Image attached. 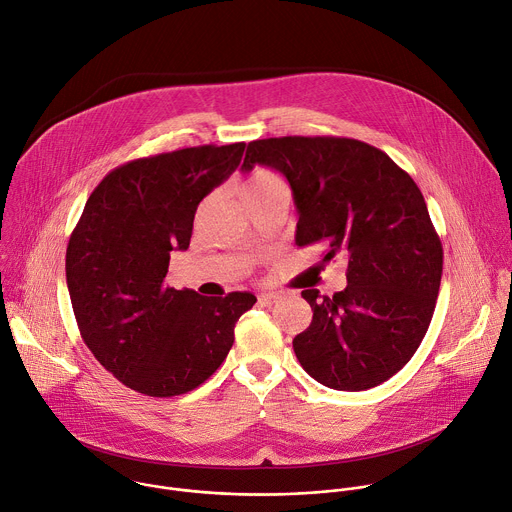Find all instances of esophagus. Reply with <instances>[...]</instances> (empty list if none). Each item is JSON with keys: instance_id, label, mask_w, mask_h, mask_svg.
Wrapping results in <instances>:
<instances>
[{"instance_id": "esophagus-1", "label": "esophagus", "mask_w": 512, "mask_h": 512, "mask_svg": "<svg viewBox=\"0 0 512 512\" xmlns=\"http://www.w3.org/2000/svg\"><path fill=\"white\" fill-rule=\"evenodd\" d=\"M281 300V296L279 294H273V291H271V294H261L259 296V304L261 306H271V304H277Z\"/></svg>"}]
</instances>
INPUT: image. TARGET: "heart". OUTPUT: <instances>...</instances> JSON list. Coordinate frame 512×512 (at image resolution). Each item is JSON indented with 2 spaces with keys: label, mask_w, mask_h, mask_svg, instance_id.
Here are the masks:
<instances>
[{
  "label": "heart",
  "mask_w": 512,
  "mask_h": 512,
  "mask_svg": "<svg viewBox=\"0 0 512 512\" xmlns=\"http://www.w3.org/2000/svg\"><path fill=\"white\" fill-rule=\"evenodd\" d=\"M285 190L281 178L271 170H255L241 186H239V198H255L265 196L271 192Z\"/></svg>",
  "instance_id": "1"
}]
</instances>
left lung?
I'll use <instances>...</instances> for the list:
<instances>
[{
  "instance_id": "obj_1",
  "label": "left lung",
  "mask_w": 512,
  "mask_h": 512,
  "mask_svg": "<svg viewBox=\"0 0 512 512\" xmlns=\"http://www.w3.org/2000/svg\"><path fill=\"white\" fill-rule=\"evenodd\" d=\"M257 164L289 182L296 245L322 241L324 259H348V285L332 298L302 291L314 312L294 338L304 371L336 391L385 383L419 348L442 281V241L421 190L385 152L348 137L257 139L241 170Z\"/></svg>"
}]
</instances>
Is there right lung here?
<instances>
[{
	"label": "right lung",
	"instance_id": "right-lung-1",
	"mask_svg": "<svg viewBox=\"0 0 512 512\" xmlns=\"http://www.w3.org/2000/svg\"><path fill=\"white\" fill-rule=\"evenodd\" d=\"M245 143L198 145L109 172L66 247V285L85 344L125 387L176 397L227 358L249 291L202 298L168 287L172 251H186L200 200L241 164Z\"/></svg>",
	"mask_w": 512,
	"mask_h": 512
}]
</instances>
